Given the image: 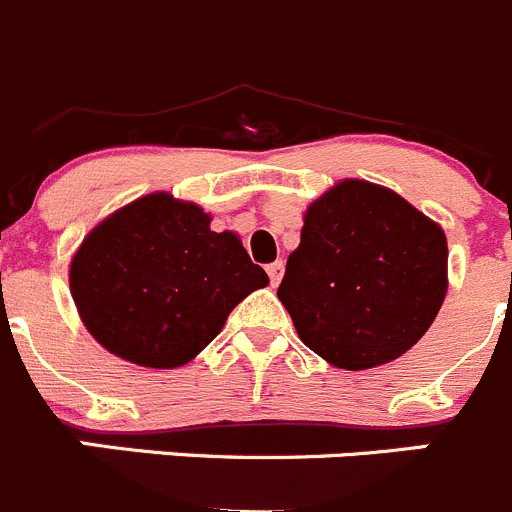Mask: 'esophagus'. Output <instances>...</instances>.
I'll list each match as a JSON object with an SVG mask.
<instances>
[{
	"instance_id": "34e87169",
	"label": "esophagus",
	"mask_w": 512,
	"mask_h": 512,
	"mask_svg": "<svg viewBox=\"0 0 512 512\" xmlns=\"http://www.w3.org/2000/svg\"><path fill=\"white\" fill-rule=\"evenodd\" d=\"M269 271V279H271V287H279L281 276H284V261H274V264L266 266Z\"/></svg>"
}]
</instances>
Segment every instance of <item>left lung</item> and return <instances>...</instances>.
Here are the masks:
<instances>
[{"mask_svg":"<svg viewBox=\"0 0 512 512\" xmlns=\"http://www.w3.org/2000/svg\"><path fill=\"white\" fill-rule=\"evenodd\" d=\"M447 236L365 180H342L304 213L276 297L297 335L335 368L391 363L424 337L447 297Z\"/></svg>","mask_w":512,"mask_h":512,"instance_id":"left-lung-1","label":"left lung"}]
</instances>
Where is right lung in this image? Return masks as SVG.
I'll return each instance as SVG.
<instances>
[{
    "label": "right lung",
    "instance_id": "obj_1",
    "mask_svg": "<svg viewBox=\"0 0 512 512\" xmlns=\"http://www.w3.org/2000/svg\"><path fill=\"white\" fill-rule=\"evenodd\" d=\"M266 284L236 233L210 231L203 208L170 192L111 213L70 261V294L86 330L144 368L190 363L233 307Z\"/></svg>",
    "mask_w": 512,
    "mask_h": 512
}]
</instances>
